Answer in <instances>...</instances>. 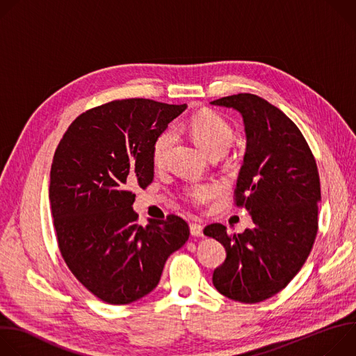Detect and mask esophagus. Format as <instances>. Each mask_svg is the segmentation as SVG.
<instances>
[{
	"label": "esophagus",
	"instance_id": "1",
	"mask_svg": "<svg viewBox=\"0 0 356 356\" xmlns=\"http://www.w3.org/2000/svg\"><path fill=\"white\" fill-rule=\"evenodd\" d=\"M190 232L193 236H202V225L197 222H190Z\"/></svg>",
	"mask_w": 356,
	"mask_h": 356
}]
</instances>
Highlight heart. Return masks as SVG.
<instances>
[{"instance_id":"b5f03b06","label":"heart","mask_w":356,"mask_h":356,"mask_svg":"<svg viewBox=\"0 0 356 356\" xmlns=\"http://www.w3.org/2000/svg\"><path fill=\"white\" fill-rule=\"evenodd\" d=\"M179 129H186L193 139L204 149L210 156H220L229 147L234 140V131L228 121L217 113L206 111L194 115L186 125H177ZM175 140V131H163L152 147V159L156 166L166 162L169 150ZM186 197L193 204H202L210 195L214 194V187L209 184H188L184 188Z\"/></svg>"}]
</instances>
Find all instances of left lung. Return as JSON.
Returning <instances> with one entry per match:
<instances>
[{
    "label": "left lung",
    "instance_id": "8db88e82",
    "mask_svg": "<svg viewBox=\"0 0 356 356\" xmlns=\"http://www.w3.org/2000/svg\"><path fill=\"white\" fill-rule=\"evenodd\" d=\"M211 104L234 108L243 118L246 152L234 202L253 221V228L238 235L221 224L204 228L227 250L213 283L231 300L259 302L283 290L313 249L321 200L318 169L297 125L266 99L241 92Z\"/></svg>",
    "mask_w": 356,
    "mask_h": 356
}]
</instances>
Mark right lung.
<instances>
[{
	"label": "right lung",
	"instance_id": "obj_1",
	"mask_svg": "<svg viewBox=\"0 0 356 356\" xmlns=\"http://www.w3.org/2000/svg\"><path fill=\"white\" fill-rule=\"evenodd\" d=\"M186 107L114 99L80 114L55 150L49 200L59 250L74 277L108 304L154 290L188 239V224L176 214L139 225L131 190L154 181L152 147Z\"/></svg>",
	"mask_w": 356,
	"mask_h": 356
}]
</instances>
